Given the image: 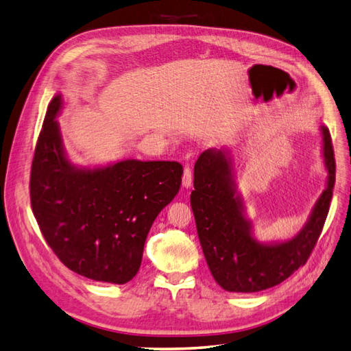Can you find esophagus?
Listing matches in <instances>:
<instances>
[{
	"label": "esophagus",
	"mask_w": 351,
	"mask_h": 351,
	"mask_svg": "<svg viewBox=\"0 0 351 351\" xmlns=\"http://www.w3.org/2000/svg\"><path fill=\"white\" fill-rule=\"evenodd\" d=\"M191 185H193L191 169H190V166H185L184 167V175H182V186H185V189H190Z\"/></svg>",
	"instance_id": "34e87169"
}]
</instances>
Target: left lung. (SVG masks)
<instances>
[{
	"mask_svg": "<svg viewBox=\"0 0 351 351\" xmlns=\"http://www.w3.org/2000/svg\"><path fill=\"white\" fill-rule=\"evenodd\" d=\"M322 152L328 170L326 189L309 214L305 226L293 238L281 242H260L245 203L236 185L230 149L209 148L194 165L191 208L199 241L214 280L227 291L254 293L271 289L298 271L315 247L329 213L335 158L330 133L320 127Z\"/></svg>",
	"mask_w": 351,
	"mask_h": 351,
	"instance_id": "8db88e82",
	"label": "left lung"
}]
</instances>
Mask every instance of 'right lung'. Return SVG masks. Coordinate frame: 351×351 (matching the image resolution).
I'll use <instances>...</instances> for the list:
<instances>
[{
	"label": "right lung",
	"instance_id": "obj_1",
	"mask_svg": "<svg viewBox=\"0 0 351 351\" xmlns=\"http://www.w3.org/2000/svg\"><path fill=\"white\" fill-rule=\"evenodd\" d=\"M62 106L56 94L37 141L29 181L32 213L47 245L73 272L125 284L141 267L154 219L179 191L182 166L141 160L75 166L56 121Z\"/></svg>",
	"mask_w": 351,
	"mask_h": 351
}]
</instances>
